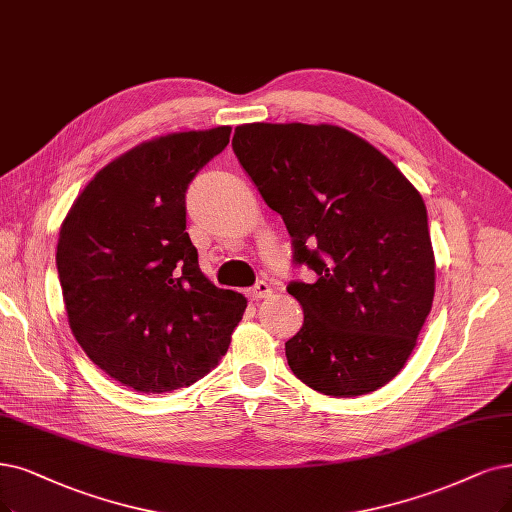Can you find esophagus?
Listing matches in <instances>:
<instances>
[{"label": "esophagus", "mask_w": 512, "mask_h": 512, "mask_svg": "<svg viewBox=\"0 0 512 512\" xmlns=\"http://www.w3.org/2000/svg\"><path fill=\"white\" fill-rule=\"evenodd\" d=\"M270 293H272V287L268 285V282L266 280H259L257 285L249 291V297L251 299H263V297H268Z\"/></svg>", "instance_id": "34e87169"}]
</instances>
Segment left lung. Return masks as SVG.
Returning <instances> with one entry per match:
<instances>
[{
	"label": "left lung",
	"instance_id": "obj_1",
	"mask_svg": "<svg viewBox=\"0 0 512 512\" xmlns=\"http://www.w3.org/2000/svg\"><path fill=\"white\" fill-rule=\"evenodd\" d=\"M240 166L285 221L289 282L304 325L285 344L291 371L329 396L369 394L399 373L434 297L426 204L382 151L329 124H242Z\"/></svg>",
	"mask_w": 512,
	"mask_h": 512
}]
</instances>
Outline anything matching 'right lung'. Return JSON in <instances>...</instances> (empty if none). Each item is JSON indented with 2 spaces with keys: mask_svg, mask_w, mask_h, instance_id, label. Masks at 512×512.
I'll list each match as a JSON object with an SVG mask.
<instances>
[{
  "mask_svg": "<svg viewBox=\"0 0 512 512\" xmlns=\"http://www.w3.org/2000/svg\"><path fill=\"white\" fill-rule=\"evenodd\" d=\"M230 126L173 132L109 162L67 213L56 270L90 361L137 392L192 386L215 369L246 308L198 266L185 192Z\"/></svg>",
  "mask_w": 512,
  "mask_h": 512,
  "instance_id": "right-lung-1",
  "label": "right lung"
}]
</instances>
